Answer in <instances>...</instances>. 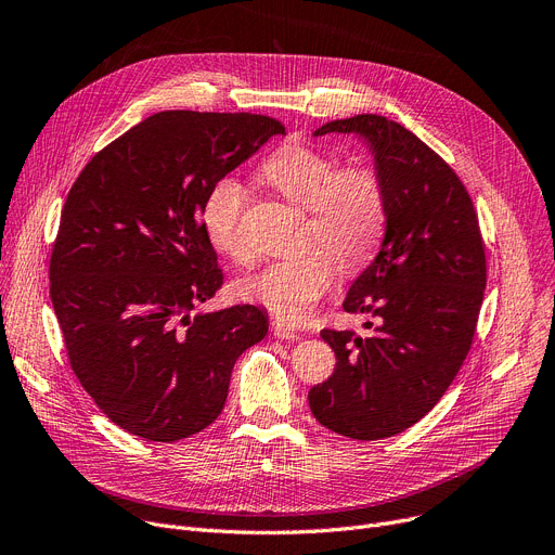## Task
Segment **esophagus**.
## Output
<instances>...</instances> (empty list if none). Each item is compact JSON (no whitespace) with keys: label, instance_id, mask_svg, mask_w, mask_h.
<instances>
[{"label":"esophagus","instance_id":"obj_1","mask_svg":"<svg viewBox=\"0 0 555 555\" xmlns=\"http://www.w3.org/2000/svg\"><path fill=\"white\" fill-rule=\"evenodd\" d=\"M272 333L279 339H293V341L301 337L293 326H287L285 322H281V319H274V322H272Z\"/></svg>","mask_w":555,"mask_h":555}]
</instances>
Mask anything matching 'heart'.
Instances as JSON below:
<instances>
[{
  "instance_id": "b5f03b06",
  "label": "heart",
  "mask_w": 555,
  "mask_h": 555,
  "mask_svg": "<svg viewBox=\"0 0 555 555\" xmlns=\"http://www.w3.org/2000/svg\"><path fill=\"white\" fill-rule=\"evenodd\" d=\"M260 178L289 202L308 209L306 254L279 258L241 281V295L266 306L283 322H304L333 287L339 262L353 270L375 254L387 229V184L373 166H341L331 153L285 143L262 164ZM245 189L218 180L202 202V229L211 247L236 262L251 258L243 229ZM340 260L337 261L336 258Z\"/></svg>"
}]
</instances>
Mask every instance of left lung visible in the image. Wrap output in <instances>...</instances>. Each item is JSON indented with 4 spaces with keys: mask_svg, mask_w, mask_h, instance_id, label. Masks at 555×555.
Instances as JSON below:
<instances>
[{
    "mask_svg": "<svg viewBox=\"0 0 555 555\" xmlns=\"http://www.w3.org/2000/svg\"><path fill=\"white\" fill-rule=\"evenodd\" d=\"M328 132L369 139L389 211L380 254L344 301L346 312H369L373 331H322L337 364L308 402L324 427L377 441L418 423L468 358L486 289V245L468 189L414 132L377 114L331 121L314 137Z\"/></svg>",
    "mask_w": 555,
    "mask_h": 555,
    "instance_id": "obj_1",
    "label": "left lung"
}]
</instances>
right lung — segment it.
<instances>
[{
	"label": "right lung",
	"mask_w": 555,
	"mask_h": 555,
	"mask_svg": "<svg viewBox=\"0 0 555 555\" xmlns=\"http://www.w3.org/2000/svg\"><path fill=\"white\" fill-rule=\"evenodd\" d=\"M283 132L262 114L159 112L99 151L67 195L49 260L67 358L99 410L145 441L209 427L233 364L268 335L249 304L193 314L224 283L199 211Z\"/></svg>",
	"instance_id": "right-lung-1"
}]
</instances>
